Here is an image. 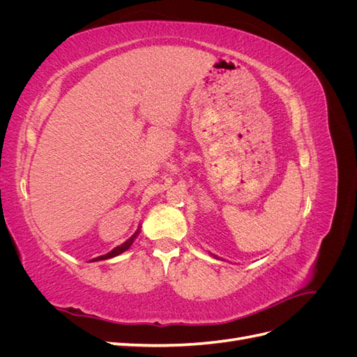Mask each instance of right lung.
Returning <instances> with one entry per match:
<instances>
[{
  "mask_svg": "<svg viewBox=\"0 0 357 357\" xmlns=\"http://www.w3.org/2000/svg\"><path fill=\"white\" fill-rule=\"evenodd\" d=\"M138 234H139V228L135 231V234L131 236V238L126 240L123 244L114 247L110 253H107V255H102V256H100V257H95V259H92V261H104V259H110V257H114V256H117V255L123 253L125 250H128L129 247H131V244L134 243V240L137 238V235H138Z\"/></svg>",
  "mask_w": 357,
  "mask_h": 357,
  "instance_id": "add662e5",
  "label": "right lung"
}]
</instances>
